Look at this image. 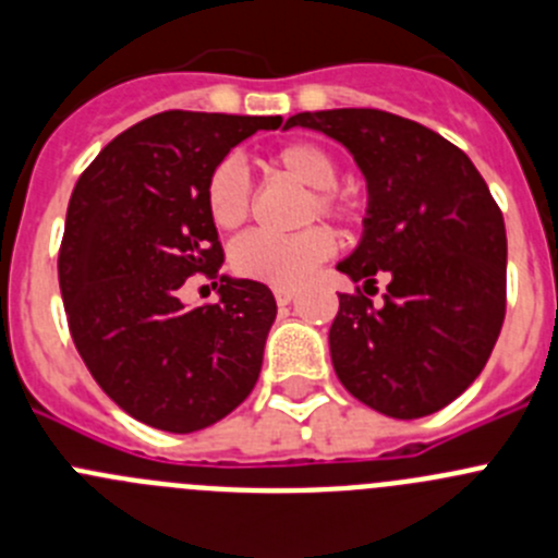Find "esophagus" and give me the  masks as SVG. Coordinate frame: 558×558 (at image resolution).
<instances>
[{
	"label": "esophagus",
	"instance_id": "1",
	"mask_svg": "<svg viewBox=\"0 0 558 558\" xmlns=\"http://www.w3.org/2000/svg\"><path fill=\"white\" fill-rule=\"evenodd\" d=\"M294 296H296V289H289V286H278V289H275V300H278V305H289Z\"/></svg>",
	"mask_w": 558,
	"mask_h": 558
}]
</instances>
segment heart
Instances as JSON below:
<instances>
[{"mask_svg":"<svg viewBox=\"0 0 558 558\" xmlns=\"http://www.w3.org/2000/svg\"><path fill=\"white\" fill-rule=\"evenodd\" d=\"M269 170L280 179L305 186L308 197L300 208V222H314L319 217L336 220L341 226H352L361 220V206L350 192L338 190V159L330 148L314 140H291L278 145L269 154ZM206 211L217 228L233 231L244 226L253 208V195L244 170L233 159L217 161L208 170L203 184ZM336 250V233L325 226L305 228L291 236H272V233H247L236 239L231 247L233 272L247 280L269 286H303L316 272L322 262H327Z\"/></svg>","mask_w":558,"mask_h":558,"instance_id":"b5f03b06","label":"heart"}]
</instances>
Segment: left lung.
Returning <instances> with one entry per match:
<instances>
[{"instance_id":"1","label":"left lung","mask_w":558,"mask_h":558,"mask_svg":"<svg viewBox=\"0 0 558 558\" xmlns=\"http://www.w3.org/2000/svg\"><path fill=\"white\" fill-rule=\"evenodd\" d=\"M338 140L368 184L363 239L338 264L383 305L338 294L330 355L352 397L390 418H424L482 374L507 314V228L457 145L383 109L291 114ZM377 291V289H374Z\"/></svg>"}]
</instances>
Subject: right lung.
<instances>
[{
  "mask_svg": "<svg viewBox=\"0 0 558 558\" xmlns=\"http://www.w3.org/2000/svg\"><path fill=\"white\" fill-rule=\"evenodd\" d=\"M280 114L170 109L112 140L80 175L62 233L60 291L101 390L154 429H206L250 397L278 305L258 280L220 275L208 170ZM221 280V303L184 310L180 286ZM217 286V283H215Z\"/></svg>",
  "mask_w": 558,
  "mask_h": 558,
  "instance_id": "1",
  "label": "right lung"
}]
</instances>
